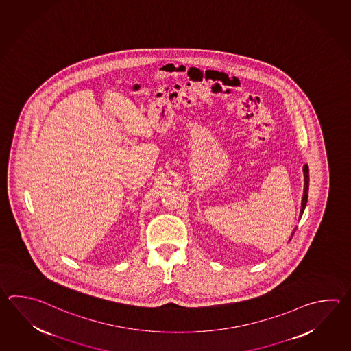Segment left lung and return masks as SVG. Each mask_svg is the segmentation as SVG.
Masks as SVG:
<instances>
[{"mask_svg": "<svg viewBox=\"0 0 351 351\" xmlns=\"http://www.w3.org/2000/svg\"><path fill=\"white\" fill-rule=\"evenodd\" d=\"M302 171H304V195H302V200H301V210L300 216L304 214V210L306 208V204H308V165H304L302 167ZM293 232L291 234L293 237Z\"/></svg>", "mask_w": 351, "mask_h": 351, "instance_id": "obj_1", "label": "left lung"}]
</instances>
